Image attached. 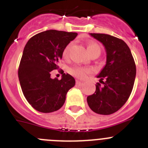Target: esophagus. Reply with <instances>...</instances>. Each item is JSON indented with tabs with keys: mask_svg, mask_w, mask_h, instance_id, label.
<instances>
[{
	"mask_svg": "<svg viewBox=\"0 0 148 148\" xmlns=\"http://www.w3.org/2000/svg\"><path fill=\"white\" fill-rule=\"evenodd\" d=\"M84 84L82 82H79V81H76V86H78V87H81V86L83 85Z\"/></svg>",
	"mask_w": 148,
	"mask_h": 148,
	"instance_id": "1",
	"label": "esophagus"
}]
</instances>
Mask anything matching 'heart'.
Here are the masks:
<instances>
[{"label": "heart", "instance_id": "1", "mask_svg": "<svg viewBox=\"0 0 148 148\" xmlns=\"http://www.w3.org/2000/svg\"><path fill=\"white\" fill-rule=\"evenodd\" d=\"M71 47L72 44H70L69 45H67L66 47V48L64 50V53H63V55H64V57H66L67 56L68 52H69L70 49L71 48ZM87 52L90 54V56H92L93 54H98L99 56V54L101 53L100 47H99L97 44H93V43H90V44H87ZM69 71H70V73H71L72 75L78 78H84L87 76V74L91 73V70L90 69L80 66H73V67L70 68Z\"/></svg>", "mask_w": 148, "mask_h": 148}]
</instances>
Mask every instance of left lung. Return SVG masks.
Returning a JSON list of instances; mask_svg holds the SVG:
<instances>
[{"instance_id":"left-lung-1","label":"left lung","mask_w":148,"mask_h":148,"mask_svg":"<svg viewBox=\"0 0 148 148\" xmlns=\"http://www.w3.org/2000/svg\"><path fill=\"white\" fill-rule=\"evenodd\" d=\"M90 35L104 45L107 54L106 64L97 78L95 92L87 96L89 107L101 115L118 111L126 103L133 90L136 69L130 48L121 39L101 33ZM106 79L105 82L103 80Z\"/></svg>"}]
</instances>
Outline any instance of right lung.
Returning a JSON list of instances; mask_svg holds the SVG:
<instances>
[{
    "mask_svg": "<svg viewBox=\"0 0 148 148\" xmlns=\"http://www.w3.org/2000/svg\"><path fill=\"white\" fill-rule=\"evenodd\" d=\"M78 34L50 29L32 36L27 41L18 69L22 92L32 108L41 113H52L64 105L68 90L75 81L63 71L61 80L51 78V71L58 69L64 50Z\"/></svg>",
    "mask_w": 148,
    "mask_h": 148,
    "instance_id": "add662e5",
    "label": "right lung"
}]
</instances>
